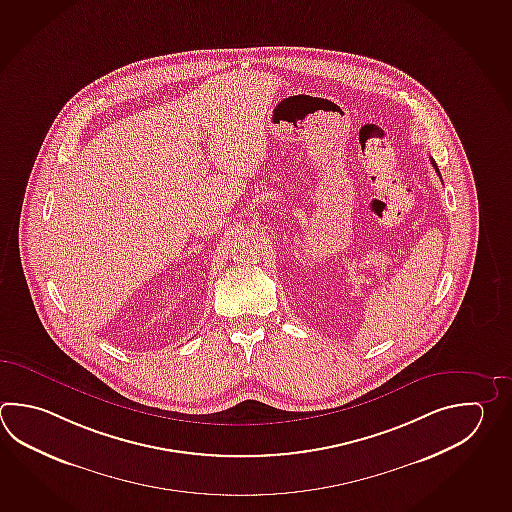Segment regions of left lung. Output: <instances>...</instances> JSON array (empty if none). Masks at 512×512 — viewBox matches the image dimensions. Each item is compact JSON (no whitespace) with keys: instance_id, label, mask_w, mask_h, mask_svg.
Listing matches in <instances>:
<instances>
[{"instance_id":"1","label":"left lung","mask_w":512,"mask_h":512,"mask_svg":"<svg viewBox=\"0 0 512 512\" xmlns=\"http://www.w3.org/2000/svg\"><path fill=\"white\" fill-rule=\"evenodd\" d=\"M430 162H432V166H434V169H436V173H438V175H439V169H438V166H436V162H434V160H432V158H430ZM439 177H441V175H439Z\"/></svg>"}]
</instances>
